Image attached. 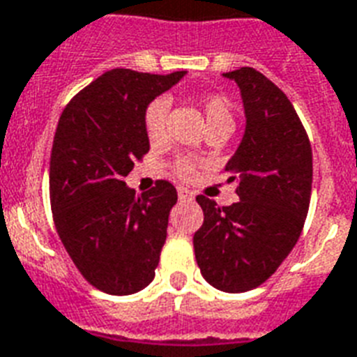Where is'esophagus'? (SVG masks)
Instances as JSON below:
<instances>
[{"label":"esophagus","instance_id":"obj_1","mask_svg":"<svg viewBox=\"0 0 357 357\" xmlns=\"http://www.w3.org/2000/svg\"><path fill=\"white\" fill-rule=\"evenodd\" d=\"M178 199H182V201L194 199V194H192L188 188H178Z\"/></svg>","mask_w":357,"mask_h":357}]
</instances>
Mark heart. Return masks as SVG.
Here are the masks:
<instances>
[{
  "mask_svg": "<svg viewBox=\"0 0 357 357\" xmlns=\"http://www.w3.org/2000/svg\"><path fill=\"white\" fill-rule=\"evenodd\" d=\"M201 109H203V114H205V120H207L208 128H218V126H227V128H233V111L231 103L227 101L224 96H216V93H211V96H205L203 101H201ZM167 111L169 103L167 99L158 98L154 101H150L146 111H144L143 116V126L146 137L152 143H156L163 137V131H165V120H167ZM176 175L182 176V178H190L194 175V163L190 160H181L176 163Z\"/></svg>",
  "mask_w": 357,
  "mask_h": 357,
  "instance_id": "b5f03b06",
  "label": "heart"
}]
</instances>
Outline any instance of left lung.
I'll list each match as a JSON object with an SVG mask.
<instances>
[{
    "label": "left lung",
    "mask_w": 357,
    "mask_h": 357,
    "mask_svg": "<svg viewBox=\"0 0 357 357\" xmlns=\"http://www.w3.org/2000/svg\"><path fill=\"white\" fill-rule=\"evenodd\" d=\"M245 107V135L226 163L239 201L218 207L197 195L203 226L194 235L201 275L216 290L256 288L278 269L301 235L312 190V149L286 93L252 67L224 73Z\"/></svg>",
    "instance_id": "1"
}]
</instances>
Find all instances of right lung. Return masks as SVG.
Instances as JSON below:
<instances>
[{
	"label": "right lung",
	"mask_w": 357,
	"mask_h": 357,
	"mask_svg": "<svg viewBox=\"0 0 357 357\" xmlns=\"http://www.w3.org/2000/svg\"><path fill=\"white\" fill-rule=\"evenodd\" d=\"M186 75L111 69L63 109L50 154V207L80 275L98 290L130 296L156 275L175 186L158 181L135 197L124 176L150 150L143 116L150 101Z\"/></svg>",
	"instance_id": "obj_1"
}]
</instances>
